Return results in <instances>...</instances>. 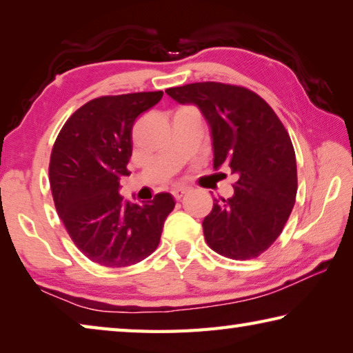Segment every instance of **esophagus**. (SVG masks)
<instances>
[{
    "label": "esophagus",
    "mask_w": 353,
    "mask_h": 353,
    "mask_svg": "<svg viewBox=\"0 0 353 353\" xmlns=\"http://www.w3.org/2000/svg\"><path fill=\"white\" fill-rule=\"evenodd\" d=\"M185 193H187V188H174V190H172V196H174L176 201H181Z\"/></svg>",
    "instance_id": "esophagus-1"
}]
</instances>
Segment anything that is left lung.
Masks as SVG:
<instances>
[{"label":"left lung","mask_w":353,"mask_h":353,"mask_svg":"<svg viewBox=\"0 0 353 353\" xmlns=\"http://www.w3.org/2000/svg\"><path fill=\"white\" fill-rule=\"evenodd\" d=\"M166 93L199 107L212 129L213 166L224 165L238 176L234 196L213 199L202 221L207 244L227 259H255L282 234L296 202L297 166L288 132L249 88L194 82Z\"/></svg>","instance_id":"8db88e82"}]
</instances>
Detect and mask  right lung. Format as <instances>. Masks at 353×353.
<instances>
[{
	"label": "right lung",
	"mask_w": 353,
	"mask_h": 353,
	"mask_svg": "<svg viewBox=\"0 0 353 353\" xmlns=\"http://www.w3.org/2000/svg\"><path fill=\"white\" fill-rule=\"evenodd\" d=\"M162 97L140 92L88 101L52 146L50 185L57 214L76 248L101 266H130L151 255L176 205L170 193L141 205L119 194V177L130 174L135 119Z\"/></svg>",
	"instance_id": "right-lung-1"
}]
</instances>
